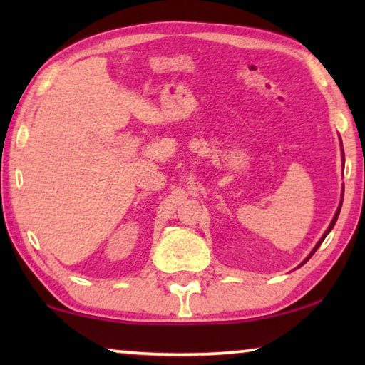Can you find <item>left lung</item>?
Here are the masks:
<instances>
[{
	"instance_id": "8db88e82",
	"label": "left lung",
	"mask_w": 365,
	"mask_h": 365,
	"mask_svg": "<svg viewBox=\"0 0 365 365\" xmlns=\"http://www.w3.org/2000/svg\"><path fill=\"white\" fill-rule=\"evenodd\" d=\"M339 209H341V207H339ZM339 209H338V211H336V214H335V217H333V220H331V224H330V227H329V228H327V232L324 233V237H322V238H320V242H319V243L316 245V248H314V250H312V252H311V255H309V256H307V259H306V261H304V262H302V264H306V262L309 261V259H311V256L314 255V252H316V251H317V248H319V246H320V245H322V242H324V238L327 237V235H329V233H330V230H331V228H333V225H335V222H336V219H338ZM302 264H301V265H302Z\"/></svg>"
}]
</instances>
